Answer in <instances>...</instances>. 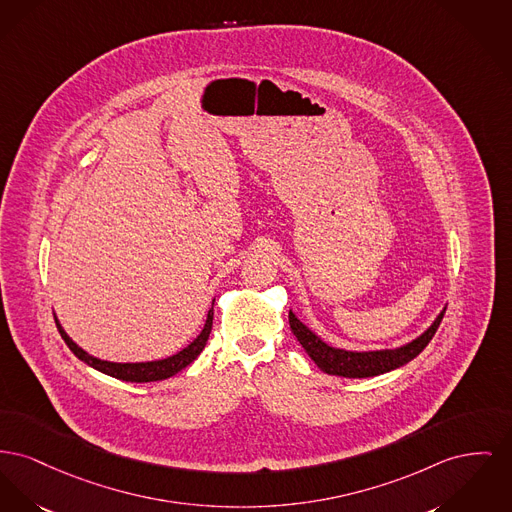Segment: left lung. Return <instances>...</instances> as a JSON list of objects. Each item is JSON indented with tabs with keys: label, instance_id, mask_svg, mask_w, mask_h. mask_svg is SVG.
Wrapping results in <instances>:
<instances>
[{
	"label": "left lung",
	"instance_id": "left-lung-1",
	"mask_svg": "<svg viewBox=\"0 0 512 512\" xmlns=\"http://www.w3.org/2000/svg\"><path fill=\"white\" fill-rule=\"evenodd\" d=\"M443 317H445V311L416 340H412L406 346H400L396 350L348 352V350H338V348H332L329 344H325L315 332L309 331L292 311L288 315L290 329L300 340V344L303 346V350L309 354V358L315 361L325 373L338 375V377H350V379L383 375V373H389L392 369L402 367L408 361L414 360L420 352H423V348L431 342V338L435 336Z\"/></svg>",
	"mask_w": 512,
	"mask_h": 512
}]
</instances>
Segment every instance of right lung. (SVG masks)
I'll return each instance as SVG.
<instances>
[{"instance_id": "add662e5", "label": "right lung", "mask_w": 512, "mask_h": 512, "mask_svg": "<svg viewBox=\"0 0 512 512\" xmlns=\"http://www.w3.org/2000/svg\"><path fill=\"white\" fill-rule=\"evenodd\" d=\"M212 313L214 309L211 307L209 315H207V323H205V329L201 331V334L187 346L183 348L181 352H178L176 356H170L166 360L158 361H147V363H114V361L98 360V358H92L85 350H81L67 334L61 329L58 319H56V325H58V331H60L61 338L65 340V344L69 346V350L79 358L81 361H85L87 365H91L94 369L110 375V377H116L121 381H129V383H152V381H162V379H168L172 375H176L178 371H181L183 367H187L191 361L195 360L207 340H209V334L212 331Z\"/></svg>"}]
</instances>
